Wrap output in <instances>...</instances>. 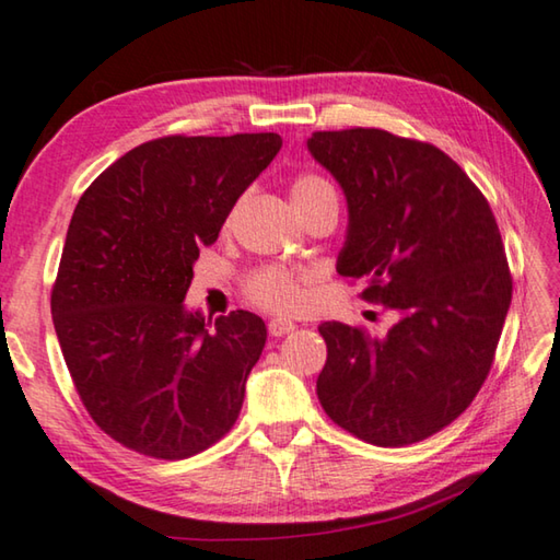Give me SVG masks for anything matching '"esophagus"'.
Returning <instances> with one entry per match:
<instances>
[{
	"label": "esophagus",
	"instance_id": "esophagus-1",
	"mask_svg": "<svg viewBox=\"0 0 560 560\" xmlns=\"http://www.w3.org/2000/svg\"><path fill=\"white\" fill-rule=\"evenodd\" d=\"M291 330H296V324H291V320H287V318H271L269 320V334L273 338L287 336V334H291Z\"/></svg>",
	"mask_w": 560,
	"mask_h": 560
}]
</instances>
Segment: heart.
I'll use <instances>...</instances> for the list:
<instances>
[{"instance_id":"obj_1","label":"heart","mask_w":560,"mask_h":560,"mask_svg":"<svg viewBox=\"0 0 560 560\" xmlns=\"http://www.w3.org/2000/svg\"><path fill=\"white\" fill-rule=\"evenodd\" d=\"M326 200L338 202L336 189L330 187L328 179L318 175H301L293 179L291 202L299 214L308 212L311 207ZM306 283L308 279L303 273L283 267H264L249 273V279H246V296L259 303L261 308L277 311V314H293V311H301L308 299Z\"/></svg>"}]
</instances>
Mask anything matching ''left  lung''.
I'll list each match as a JSON object with an SVG mask.
<instances>
[{"mask_svg": "<svg viewBox=\"0 0 560 560\" xmlns=\"http://www.w3.org/2000/svg\"><path fill=\"white\" fill-rule=\"evenodd\" d=\"M308 153L336 177L348 232L336 269L383 303V336L318 326L328 358L320 407L377 447L447 428L485 385L511 303V273L491 207L440 148L377 128L318 130Z\"/></svg>", "mask_w": 560, "mask_h": 560, "instance_id": "left-lung-1", "label": "left lung"}]
</instances>
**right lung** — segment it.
<instances>
[{"mask_svg": "<svg viewBox=\"0 0 560 560\" xmlns=\"http://www.w3.org/2000/svg\"><path fill=\"white\" fill-rule=\"evenodd\" d=\"M281 150L277 132L158 138L93 179L75 205L51 316L98 428L155 459L222 440L267 343L249 311L210 324L185 306L200 246Z\"/></svg>", "mask_w": 560, "mask_h": 560, "instance_id": "right-lung-1", "label": "right lung"}]
</instances>
